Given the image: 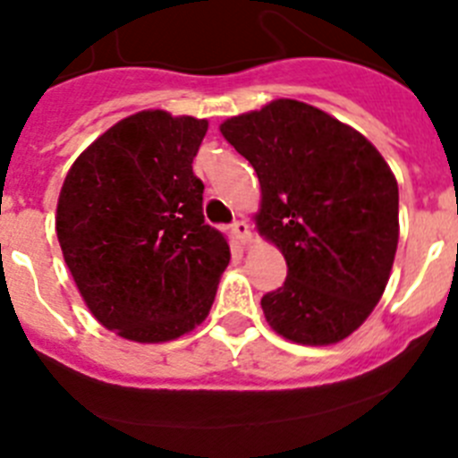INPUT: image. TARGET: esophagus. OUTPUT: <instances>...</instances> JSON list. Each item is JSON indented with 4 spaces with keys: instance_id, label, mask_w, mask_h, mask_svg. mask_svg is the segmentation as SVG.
Wrapping results in <instances>:
<instances>
[{
    "instance_id": "1",
    "label": "esophagus",
    "mask_w": 458,
    "mask_h": 458,
    "mask_svg": "<svg viewBox=\"0 0 458 458\" xmlns=\"http://www.w3.org/2000/svg\"><path fill=\"white\" fill-rule=\"evenodd\" d=\"M232 236L236 238L241 245H250L251 241H254V236H251V226L247 225L245 220H236L232 225Z\"/></svg>"
}]
</instances>
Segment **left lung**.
I'll return each instance as SVG.
<instances>
[{"label":"left lung","instance_id":"left-lung-1","mask_svg":"<svg viewBox=\"0 0 458 458\" xmlns=\"http://www.w3.org/2000/svg\"><path fill=\"white\" fill-rule=\"evenodd\" d=\"M220 133L257 170V229L288 266L284 286L261 300L267 325L300 345L341 343L366 322L391 276L395 174L363 133L297 99L229 117Z\"/></svg>","mask_w":458,"mask_h":458}]
</instances>
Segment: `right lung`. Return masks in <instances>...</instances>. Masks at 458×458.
Listing matches in <instances>:
<instances>
[{"instance_id":"1","label":"right lung","mask_w":458,"mask_h":458,"mask_svg":"<svg viewBox=\"0 0 458 458\" xmlns=\"http://www.w3.org/2000/svg\"><path fill=\"white\" fill-rule=\"evenodd\" d=\"M207 129L161 108L133 113L88 145L63 182V259L92 316L127 341L167 343L201 325L229 266L192 174Z\"/></svg>"}]
</instances>
